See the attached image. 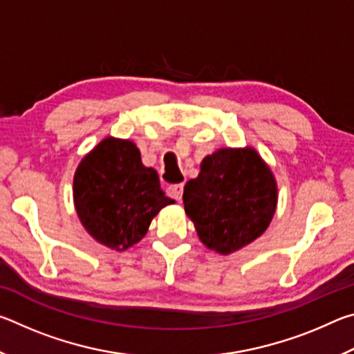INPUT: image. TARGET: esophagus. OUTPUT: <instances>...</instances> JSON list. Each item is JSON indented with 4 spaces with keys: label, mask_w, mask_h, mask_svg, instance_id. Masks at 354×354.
Instances as JSON below:
<instances>
[{
    "label": "esophagus",
    "mask_w": 354,
    "mask_h": 354,
    "mask_svg": "<svg viewBox=\"0 0 354 354\" xmlns=\"http://www.w3.org/2000/svg\"><path fill=\"white\" fill-rule=\"evenodd\" d=\"M183 192H184V184H171L167 187V195L176 201H181Z\"/></svg>",
    "instance_id": "34e87169"
}]
</instances>
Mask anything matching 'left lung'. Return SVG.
Masks as SVG:
<instances>
[{
	"instance_id": "left-lung-1",
	"label": "left lung",
	"mask_w": 354,
	"mask_h": 354,
	"mask_svg": "<svg viewBox=\"0 0 354 354\" xmlns=\"http://www.w3.org/2000/svg\"><path fill=\"white\" fill-rule=\"evenodd\" d=\"M183 200L200 241L230 254L266 232L277 211L278 187L256 149L221 148L203 159Z\"/></svg>"
}]
</instances>
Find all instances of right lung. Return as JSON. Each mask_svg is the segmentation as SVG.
Returning <instances> with one entry per match:
<instances>
[{
    "mask_svg": "<svg viewBox=\"0 0 354 354\" xmlns=\"http://www.w3.org/2000/svg\"><path fill=\"white\" fill-rule=\"evenodd\" d=\"M73 200L88 234L117 251L142 241L160 209L175 203L160 189L156 170L142 164L136 143L115 137L84 156L73 178Z\"/></svg>",
    "mask_w": 354,
    "mask_h": 354,
    "instance_id": "add662e5",
    "label": "right lung"
}]
</instances>
